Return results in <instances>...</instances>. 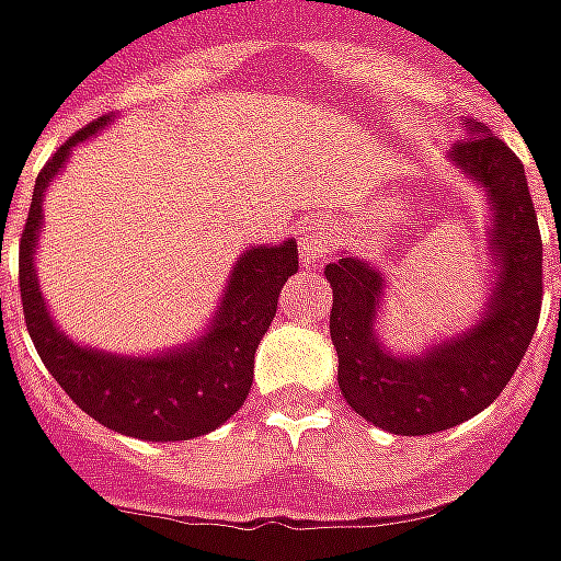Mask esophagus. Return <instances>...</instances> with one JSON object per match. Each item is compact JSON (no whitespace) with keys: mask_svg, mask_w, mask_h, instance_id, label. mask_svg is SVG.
I'll use <instances>...</instances> for the list:
<instances>
[{"mask_svg":"<svg viewBox=\"0 0 561 561\" xmlns=\"http://www.w3.org/2000/svg\"><path fill=\"white\" fill-rule=\"evenodd\" d=\"M336 242V230L331 225H312L307 227V233L300 237V261L307 267H319L321 261L328 257V252H334Z\"/></svg>","mask_w":561,"mask_h":561,"instance_id":"obj_1","label":"esophagus"}]
</instances>
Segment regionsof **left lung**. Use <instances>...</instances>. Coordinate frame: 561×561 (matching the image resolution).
<instances>
[{
    "label": "left lung",
    "mask_w": 561,
    "mask_h": 561,
    "mask_svg": "<svg viewBox=\"0 0 561 561\" xmlns=\"http://www.w3.org/2000/svg\"><path fill=\"white\" fill-rule=\"evenodd\" d=\"M465 130L468 136L453 145L449 158L489 194V249L495 254L489 307L473 328L401 358L374 331L386 288L382 273L348 254L324 267L334 288L331 340L340 358V391L358 416L403 437L446 431L485 410L516 374L540 319L543 245L526 170L483 124L468 121Z\"/></svg>",
    "instance_id": "obj_1"
}]
</instances>
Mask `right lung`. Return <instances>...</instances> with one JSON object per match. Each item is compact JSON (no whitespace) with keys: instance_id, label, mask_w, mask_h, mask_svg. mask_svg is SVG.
Returning <instances> with one entry per match:
<instances>
[{"instance_id":"add662e5","label":"right lung","mask_w":561,"mask_h":561,"mask_svg":"<svg viewBox=\"0 0 561 561\" xmlns=\"http://www.w3.org/2000/svg\"><path fill=\"white\" fill-rule=\"evenodd\" d=\"M108 121V115L96 117L72 139H66L35 179L33 206L21 233L23 319L50 376L90 419L117 434L142 437L151 444L191 440L225 425L249 398L254 348L276 316L282 285L297 273V242L254 245L242 252L230 273L221 307L209 321V331L191 346L148 358L78 346L50 319L35 279L33 254L42 227V199L50 179L60 175L69 151L103 130Z\"/></svg>"}]
</instances>
